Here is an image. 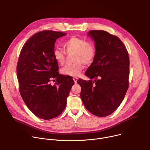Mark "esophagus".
<instances>
[{"label":"esophagus","mask_w":150,"mask_h":150,"mask_svg":"<svg viewBox=\"0 0 150 150\" xmlns=\"http://www.w3.org/2000/svg\"><path fill=\"white\" fill-rule=\"evenodd\" d=\"M73 79H74L75 83H76L77 82V81H78V78H77V77H74V78H73Z\"/></svg>","instance_id":"1"}]
</instances>
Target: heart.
<instances>
[{"instance_id": "heart-1", "label": "heart", "mask_w": 150, "mask_h": 150, "mask_svg": "<svg viewBox=\"0 0 150 150\" xmlns=\"http://www.w3.org/2000/svg\"><path fill=\"white\" fill-rule=\"evenodd\" d=\"M64 48L66 52L57 47L54 48L53 55L58 63L63 65L66 60L67 53H74L73 58L75 62L65 66L61 69L62 74L68 76H78L83 69V64L90 65L96 54V47L93 42L75 37L68 40L64 43Z\"/></svg>"}]
</instances>
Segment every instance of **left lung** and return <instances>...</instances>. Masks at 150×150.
Instances as JSON below:
<instances>
[{"mask_svg":"<svg viewBox=\"0 0 150 150\" xmlns=\"http://www.w3.org/2000/svg\"><path fill=\"white\" fill-rule=\"evenodd\" d=\"M88 35L95 42L96 54L85 73L91 79L77 81L80 97L88 112L105 117L118 108L129 87V54L122 41L107 31L91 30Z\"/></svg>","mask_w":150,"mask_h":150,"instance_id":"obj_1","label":"left lung"}]
</instances>
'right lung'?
<instances>
[{
  "label": "right lung",
  "instance_id": "1",
  "mask_svg": "<svg viewBox=\"0 0 150 150\" xmlns=\"http://www.w3.org/2000/svg\"><path fill=\"white\" fill-rule=\"evenodd\" d=\"M45 30L30 37L21 50L16 67L19 90L25 104L39 118L49 120L65 109L74 81L71 76L58 72L53 55L55 42L66 35ZM56 79L54 85L51 81Z\"/></svg>",
  "mask_w": 150,
  "mask_h": 150
}]
</instances>
